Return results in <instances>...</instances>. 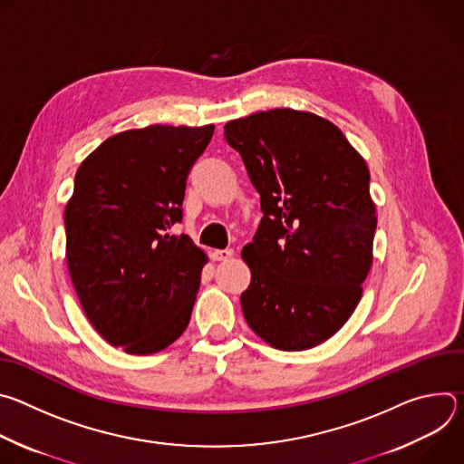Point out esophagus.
Instances as JSON below:
<instances>
[{
    "instance_id": "obj_1",
    "label": "esophagus",
    "mask_w": 464,
    "mask_h": 464,
    "mask_svg": "<svg viewBox=\"0 0 464 464\" xmlns=\"http://www.w3.org/2000/svg\"><path fill=\"white\" fill-rule=\"evenodd\" d=\"M233 253H235L233 249H213L209 255L213 260H226V258L233 256Z\"/></svg>"
}]
</instances>
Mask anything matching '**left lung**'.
Instances as JSON below:
<instances>
[{"instance_id": "1", "label": "left lung", "mask_w": 464, "mask_h": 464, "mask_svg": "<svg viewBox=\"0 0 464 464\" xmlns=\"http://www.w3.org/2000/svg\"><path fill=\"white\" fill-rule=\"evenodd\" d=\"M224 136L264 213L242 249L251 270L244 317L274 349H312L353 315L371 270L376 208L367 163L334 122L292 108L229 121Z\"/></svg>"}]
</instances>
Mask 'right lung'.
I'll list each match as a JSON object with an SVG mask.
<instances>
[{"label": "right lung", "mask_w": 464, "mask_h": 464, "mask_svg": "<svg viewBox=\"0 0 464 464\" xmlns=\"http://www.w3.org/2000/svg\"><path fill=\"white\" fill-rule=\"evenodd\" d=\"M215 131L150 124L101 143L79 167L65 206V258L97 333L128 354L174 343L188 324L208 255L181 222L187 176Z\"/></svg>", "instance_id": "add662e5"}]
</instances>
